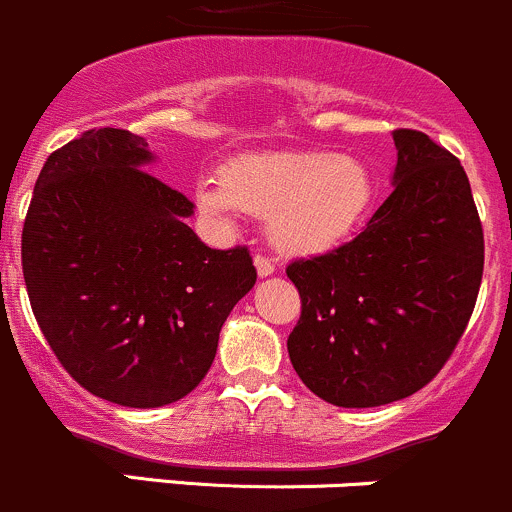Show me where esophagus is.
Returning a JSON list of instances; mask_svg holds the SVG:
<instances>
[{"label":"esophagus","instance_id":"34e87169","mask_svg":"<svg viewBox=\"0 0 512 512\" xmlns=\"http://www.w3.org/2000/svg\"><path fill=\"white\" fill-rule=\"evenodd\" d=\"M254 263H256L258 276H271V273L276 271V266H273V261H271V258H268L266 254H256Z\"/></svg>","mask_w":512,"mask_h":512}]
</instances>
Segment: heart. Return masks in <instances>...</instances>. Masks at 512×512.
I'll use <instances>...</instances> for the list:
<instances>
[{
  "label": "heart",
  "instance_id": "heart-1",
  "mask_svg": "<svg viewBox=\"0 0 512 512\" xmlns=\"http://www.w3.org/2000/svg\"><path fill=\"white\" fill-rule=\"evenodd\" d=\"M199 204L216 216L236 209L266 216L283 251H321L351 234L373 201V176L356 156L333 151L251 154L201 181Z\"/></svg>",
  "mask_w": 512,
  "mask_h": 512
}]
</instances>
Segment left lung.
I'll return each instance as SVG.
<instances>
[{
    "label": "left lung",
    "mask_w": 512,
    "mask_h": 512,
    "mask_svg": "<svg viewBox=\"0 0 512 512\" xmlns=\"http://www.w3.org/2000/svg\"><path fill=\"white\" fill-rule=\"evenodd\" d=\"M393 141L396 186L361 234L286 266L301 296L288 356L333 406H383L428 386L483 281V224L460 161L423 131L396 129Z\"/></svg>",
    "instance_id": "left-lung-1"
}]
</instances>
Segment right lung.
<instances>
[{
    "label": "right lung",
    "mask_w": 512,
    "mask_h": 512,
    "mask_svg": "<svg viewBox=\"0 0 512 512\" xmlns=\"http://www.w3.org/2000/svg\"><path fill=\"white\" fill-rule=\"evenodd\" d=\"M149 161L131 131H84L44 161L22 229L49 348L79 386L129 408L194 391L256 283L249 246L209 249L184 224L194 201L141 169Z\"/></svg>",
    "instance_id": "right-lung-1"
}]
</instances>
